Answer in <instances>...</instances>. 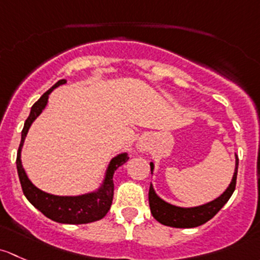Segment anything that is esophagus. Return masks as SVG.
Segmentation results:
<instances>
[{"label": "esophagus", "mask_w": 260, "mask_h": 260, "mask_svg": "<svg viewBox=\"0 0 260 260\" xmlns=\"http://www.w3.org/2000/svg\"><path fill=\"white\" fill-rule=\"evenodd\" d=\"M138 149L141 150V151H145V149H146L145 139H140V141H139V144H138Z\"/></svg>", "instance_id": "34e87169"}]
</instances>
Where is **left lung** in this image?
Wrapping results in <instances>:
<instances>
[{"mask_svg":"<svg viewBox=\"0 0 260 260\" xmlns=\"http://www.w3.org/2000/svg\"><path fill=\"white\" fill-rule=\"evenodd\" d=\"M238 164H239V159L235 155L234 175H233V179L230 181L228 188H226L225 191L220 197L214 199L213 202L199 205V207L181 208L169 204V203L164 202L161 198L157 197L154 188L150 184L149 205L152 216L159 223L168 226H173V228H195V226H199L202 224L207 223L208 220H210L226 204V202H228L232 194L234 192L235 184H237ZM150 168H151L152 173V169H154V164L152 162H150Z\"/></svg>","mask_w":260,"mask_h":260,"instance_id":"8db88e82","label":"left lung"}]
</instances>
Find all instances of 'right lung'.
<instances>
[{
	"mask_svg": "<svg viewBox=\"0 0 260 260\" xmlns=\"http://www.w3.org/2000/svg\"><path fill=\"white\" fill-rule=\"evenodd\" d=\"M63 84H66L65 79L58 80L50 90H47L32 105L31 112L28 115L27 120L25 121V126H23L22 134H21V143L20 146H18L16 165H17L18 178H20L23 194L27 198L28 202L36 209L41 211L45 216H47L51 220L62 224H87L100 220L110 210L112 197H114V180H112V176H114L115 170L117 168L121 167L122 164H125L129 160L126 152L119 154L111 160L108 170H106L103 185L100 188L96 191L77 195V197H58V195L49 194V192H45L36 188L31 183L30 179L27 178L25 169L22 168V162H21V150H22L23 141H25L31 124L41 114L42 110L46 108L49 95L52 92V90Z\"/></svg>",
	"mask_w": 260,
	"mask_h": 260,
	"instance_id": "add662e5",
	"label": "right lung"
}]
</instances>
